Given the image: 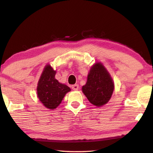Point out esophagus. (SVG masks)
I'll return each instance as SVG.
<instances>
[{
  "label": "esophagus",
  "instance_id": "obj_1",
  "mask_svg": "<svg viewBox=\"0 0 153 153\" xmlns=\"http://www.w3.org/2000/svg\"><path fill=\"white\" fill-rule=\"evenodd\" d=\"M71 87H72L71 88L72 90H78V89H79V86L77 84L73 85Z\"/></svg>",
  "mask_w": 153,
  "mask_h": 153
}]
</instances>
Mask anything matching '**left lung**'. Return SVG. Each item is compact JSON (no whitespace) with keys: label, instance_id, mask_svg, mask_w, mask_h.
Segmentation results:
<instances>
[{"label":"left lung","instance_id":"8db88e82","mask_svg":"<svg viewBox=\"0 0 153 153\" xmlns=\"http://www.w3.org/2000/svg\"><path fill=\"white\" fill-rule=\"evenodd\" d=\"M114 88L113 80L107 69L102 63L97 62L90 67L82 90L91 104L102 107L109 101Z\"/></svg>","mask_w":153,"mask_h":153}]
</instances>
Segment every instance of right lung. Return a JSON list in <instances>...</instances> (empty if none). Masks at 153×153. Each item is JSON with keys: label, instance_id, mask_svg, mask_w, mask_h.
<instances>
[{"label": "right lung", "instance_id": "add662e5", "mask_svg": "<svg viewBox=\"0 0 153 153\" xmlns=\"http://www.w3.org/2000/svg\"><path fill=\"white\" fill-rule=\"evenodd\" d=\"M56 70L47 64L44 68L37 86L38 98L48 109H55L61 104L63 98L71 88L55 79Z\"/></svg>", "mask_w": 153, "mask_h": 153}]
</instances>
